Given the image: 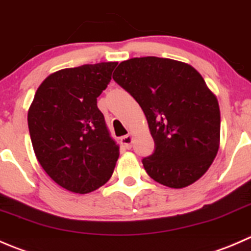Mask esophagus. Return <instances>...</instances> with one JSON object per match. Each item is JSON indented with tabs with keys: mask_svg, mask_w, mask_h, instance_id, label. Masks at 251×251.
Returning a JSON list of instances; mask_svg holds the SVG:
<instances>
[{
	"mask_svg": "<svg viewBox=\"0 0 251 251\" xmlns=\"http://www.w3.org/2000/svg\"><path fill=\"white\" fill-rule=\"evenodd\" d=\"M121 143H122V145L125 146L126 149H130L131 143H133V136H131L130 134L122 136V138H121Z\"/></svg>",
	"mask_w": 251,
	"mask_h": 251,
	"instance_id": "esophagus-1",
	"label": "esophagus"
}]
</instances>
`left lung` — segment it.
Instances as JSON below:
<instances>
[{
  "mask_svg": "<svg viewBox=\"0 0 251 251\" xmlns=\"http://www.w3.org/2000/svg\"><path fill=\"white\" fill-rule=\"evenodd\" d=\"M113 80L140 105L155 141L143 158L160 184L184 188L209 170L220 146L218 101L190 64L160 57L122 62Z\"/></svg>",
  "mask_w": 251,
  "mask_h": 251,
  "instance_id": "8db88e82",
  "label": "left lung"
}]
</instances>
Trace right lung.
<instances>
[{
    "mask_svg": "<svg viewBox=\"0 0 251 251\" xmlns=\"http://www.w3.org/2000/svg\"><path fill=\"white\" fill-rule=\"evenodd\" d=\"M116 66L117 62H101L52 73L29 108L36 158L51 179L69 192H94L115 170L120 148L110 136L98 98Z\"/></svg>",
    "mask_w": 251,
    "mask_h": 251,
    "instance_id": "obj_1",
    "label": "right lung"
}]
</instances>
